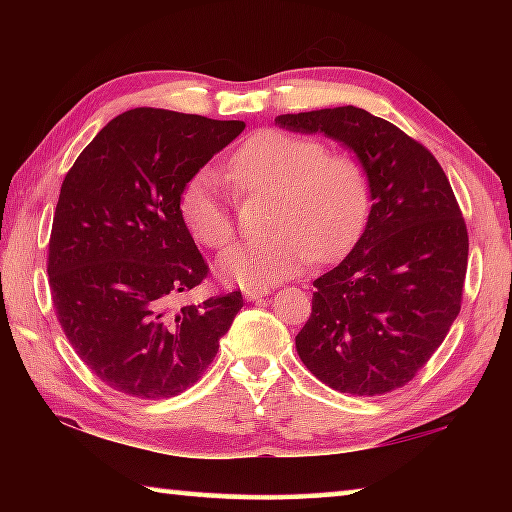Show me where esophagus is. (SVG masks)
Instances as JSON below:
<instances>
[{
    "label": "esophagus",
    "mask_w": 512,
    "mask_h": 512,
    "mask_svg": "<svg viewBox=\"0 0 512 512\" xmlns=\"http://www.w3.org/2000/svg\"><path fill=\"white\" fill-rule=\"evenodd\" d=\"M244 296H246V300H250V302L262 300L264 296H268V289H246Z\"/></svg>",
    "instance_id": "esophagus-1"
}]
</instances>
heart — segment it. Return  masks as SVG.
I'll list each match as a JSON object with an SVG mask.
<instances>
[{
  "instance_id": "b5f03b06",
  "label": "heart",
  "mask_w": 512,
  "mask_h": 512,
  "mask_svg": "<svg viewBox=\"0 0 512 512\" xmlns=\"http://www.w3.org/2000/svg\"><path fill=\"white\" fill-rule=\"evenodd\" d=\"M235 189H271L262 239L230 246L216 262L225 282L268 289L302 271L311 259L339 257L366 223L370 194L361 164L327 153L316 137L264 128L244 140L228 160ZM178 212L198 244L223 248L235 237V221L223 180L214 169H198L180 189Z\"/></svg>"
}]
</instances>
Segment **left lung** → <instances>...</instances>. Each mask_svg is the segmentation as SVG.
I'll list each match as a JSON object with an SVG mask.
<instances>
[{
    "mask_svg": "<svg viewBox=\"0 0 512 512\" xmlns=\"http://www.w3.org/2000/svg\"><path fill=\"white\" fill-rule=\"evenodd\" d=\"M293 133H323L357 155L370 189L363 235L314 280L296 350L339 393L381 395L415 377L461 311L467 228L438 160L391 121L341 106L280 115Z\"/></svg>",
    "mask_w": 512,
    "mask_h": 512,
    "instance_id": "8db88e82",
    "label": "left lung"
}]
</instances>
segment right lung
I'll list each match as a JSON object with an SVG mask.
<instances>
[{
  "instance_id": "add662e5",
  "label": "right lung",
  "mask_w": 512,
  "mask_h": 512,
  "mask_svg": "<svg viewBox=\"0 0 512 512\" xmlns=\"http://www.w3.org/2000/svg\"><path fill=\"white\" fill-rule=\"evenodd\" d=\"M244 128L133 108L67 171L49 239L51 298L76 354L119 393L160 400L187 391L244 307L232 291L169 309L207 275L180 219V189Z\"/></svg>"
}]
</instances>
